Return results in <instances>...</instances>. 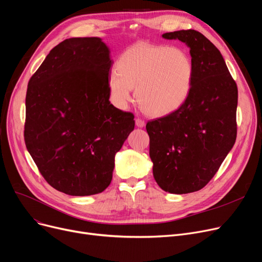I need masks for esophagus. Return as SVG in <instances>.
Segmentation results:
<instances>
[{"instance_id": "1", "label": "esophagus", "mask_w": 262, "mask_h": 262, "mask_svg": "<svg viewBox=\"0 0 262 262\" xmlns=\"http://www.w3.org/2000/svg\"><path fill=\"white\" fill-rule=\"evenodd\" d=\"M136 125H137L138 127H143L145 125V122H144V120L138 118V119H136Z\"/></svg>"}]
</instances>
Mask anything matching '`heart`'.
<instances>
[{"mask_svg":"<svg viewBox=\"0 0 262 262\" xmlns=\"http://www.w3.org/2000/svg\"><path fill=\"white\" fill-rule=\"evenodd\" d=\"M194 64L180 48L138 42L125 50L117 61V71L108 78L111 98L124 108L132 99V89L140 107L155 117L179 109L187 99Z\"/></svg>","mask_w":262,"mask_h":262,"instance_id":"heart-1","label":"heart"}]
</instances>
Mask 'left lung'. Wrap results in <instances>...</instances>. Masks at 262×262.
Instances as JSON below:
<instances>
[{"label": "left lung", "mask_w": 262, "mask_h": 262, "mask_svg": "<svg viewBox=\"0 0 262 262\" xmlns=\"http://www.w3.org/2000/svg\"><path fill=\"white\" fill-rule=\"evenodd\" d=\"M189 47L194 79L187 99L176 111L146 123L156 183L171 194L206 186L236 139L237 86L223 55L198 31L163 34Z\"/></svg>", "instance_id": "8db88e82"}]
</instances>
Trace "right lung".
<instances>
[{
    "label": "right lung",
    "mask_w": 262,
    "mask_h": 262,
    "mask_svg": "<svg viewBox=\"0 0 262 262\" xmlns=\"http://www.w3.org/2000/svg\"><path fill=\"white\" fill-rule=\"evenodd\" d=\"M98 37H74L49 52L31 77L25 142L40 174L71 196L104 191L134 115L110 104L112 60Z\"/></svg>",
    "instance_id": "right-lung-1"
}]
</instances>
